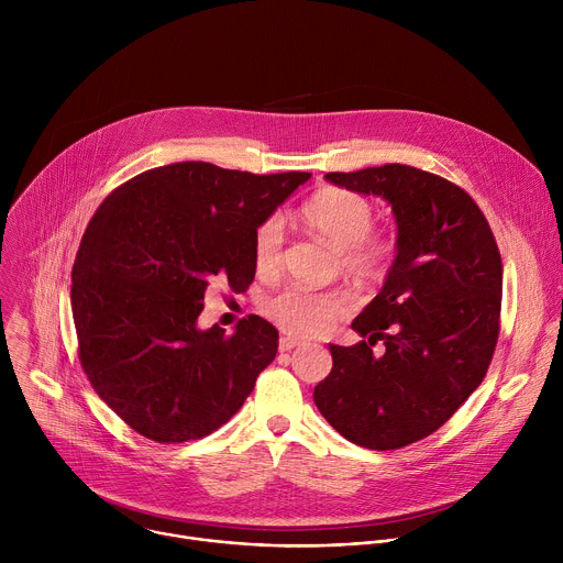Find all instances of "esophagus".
Masks as SVG:
<instances>
[{
    "label": "esophagus",
    "instance_id": "1",
    "mask_svg": "<svg viewBox=\"0 0 563 563\" xmlns=\"http://www.w3.org/2000/svg\"><path fill=\"white\" fill-rule=\"evenodd\" d=\"M300 343H302L300 339H296V336H289V334H283V336H280V341H278V347H280V352H289V350L298 347Z\"/></svg>",
    "mask_w": 563,
    "mask_h": 563
}]
</instances>
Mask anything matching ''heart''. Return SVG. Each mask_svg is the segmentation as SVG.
<instances>
[{
  "instance_id": "1",
  "label": "heart",
  "mask_w": 563,
  "mask_h": 563,
  "mask_svg": "<svg viewBox=\"0 0 563 563\" xmlns=\"http://www.w3.org/2000/svg\"><path fill=\"white\" fill-rule=\"evenodd\" d=\"M305 224L339 252L341 267L358 283H376L385 276L394 256V240L372 231L374 205L345 189L328 187L313 194L300 209ZM283 222L267 218L254 233L256 272L267 276L280 265ZM352 302L343 291H316L309 287H287L265 300L263 311L283 332L291 336H318L334 320L347 316Z\"/></svg>"
}]
</instances>
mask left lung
<instances>
[{"label":"left lung","instance_id":"1","mask_svg":"<svg viewBox=\"0 0 563 563\" xmlns=\"http://www.w3.org/2000/svg\"><path fill=\"white\" fill-rule=\"evenodd\" d=\"M325 180L391 207L396 256L352 323L365 341L330 345L334 365L313 404L347 441L396 450L439 430L484 380L499 336L501 256L476 202L434 174L385 165ZM378 340L383 355L371 350Z\"/></svg>","mask_w":563,"mask_h":563}]
</instances>
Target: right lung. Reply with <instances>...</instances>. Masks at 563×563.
<instances>
[{"instance_id":"add662e5","label":"right lung","mask_w":563,"mask_h":563,"mask_svg":"<svg viewBox=\"0 0 563 563\" xmlns=\"http://www.w3.org/2000/svg\"><path fill=\"white\" fill-rule=\"evenodd\" d=\"M311 174L256 176L209 163L148 169L91 218L73 265L79 361L104 404L157 443L224 426L278 352L261 316L202 330L207 287L245 291L256 229Z\"/></svg>"}]
</instances>
